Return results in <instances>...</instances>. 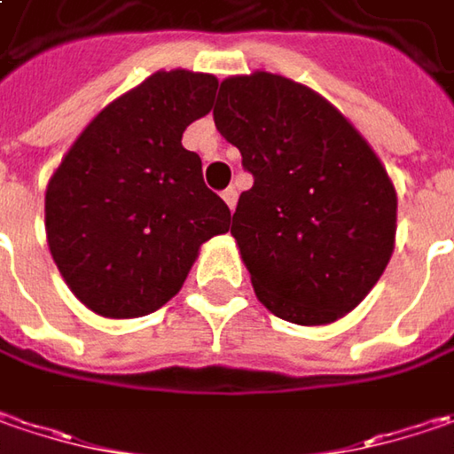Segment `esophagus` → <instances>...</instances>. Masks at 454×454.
<instances>
[{
    "instance_id": "1",
    "label": "esophagus",
    "mask_w": 454,
    "mask_h": 454,
    "mask_svg": "<svg viewBox=\"0 0 454 454\" xmlns=\"http://www.w3.org/2000/svg\"><path fill=\"white\" fill-rule=\"evenodd\" d=\"M222 199L227 201V207H230V209H235V207H238V189H235V186L224 189V192H222Z\"/></svg>"
}]
</instances>
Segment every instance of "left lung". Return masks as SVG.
Here are the masks:
<instances>
[{
    "label": "left lung",
    "instance_id": "8db88e82",
    "mask_svg": "<svg viewBox=\"0 0 454 454\" xmlns=\"http://www.w3.org/2000/svg\"><path fill=\"white\" fill-rule=\"evenodd\" d=\"M215 125L253 173L230 232L255 296L304 327L345 317L394 253L396 192L378 155L317 91L265 71L222 81Z\"/></svg>",
    "mask_w": 454,
    "mask_h": 454
}]
</instances>
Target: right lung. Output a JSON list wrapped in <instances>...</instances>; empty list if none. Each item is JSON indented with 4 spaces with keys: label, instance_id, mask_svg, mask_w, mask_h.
I'll use <instances>...</instances> for the list:
<instances>
[{
    "label": "right lung",
    "instance_id": "right-lung-1",
    "mask_svg": "<svg viewBox=\"0 0 454 454\" xmlns=\"http://www.w3.org/2000/svg\"><path fill=\"white\" fill-rule=\"evenodd\" d=\"M212 74L158 71L89 122L51 176L45 232L81 304L109 319L145 317L184 286L199 247L230 230L184 129L209 114Z\"/></svg>",
    "mask_w": 454,
    "mask_h": 454
}]
</instances>
